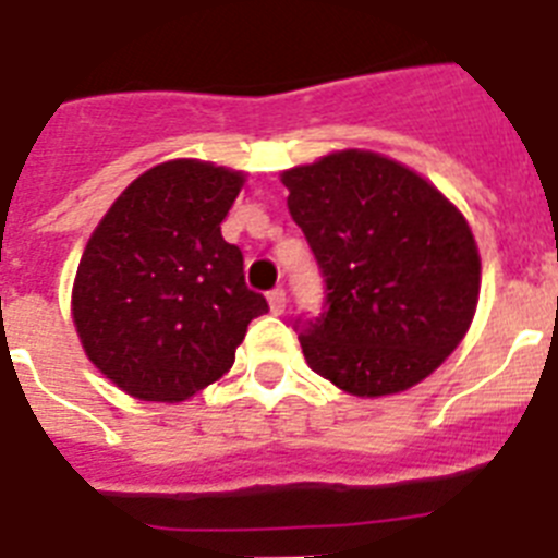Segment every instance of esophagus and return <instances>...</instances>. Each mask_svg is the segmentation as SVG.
I'll return each instance as SVG.
<instances>
[{
  "label": "esophagus",
  "instance_id": "obj_1",
  "mask_svg": "<svg viewBox=\"0 0 558 558\" xmlns=\"http://www.w3.org/2000/svg\"><path fill=\"white\" fill-rule=\"evenodd\" d=\"M268 302H270V313L279 316V313H284V305H288V293H284L282 288H274L268 293Z\"/></svg>",
  "mask_w": 558,
  "mask_h": 558
}]
</instances>
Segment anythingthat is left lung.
<instances>
[{"instance_id":"1","label":"left lung","mask_w":558,"mask_h":558,"mask_svg":"<svg viewBox=\"0 0 558 558\" xmlns=\"http://www.w3.org/2000/svg\"><path fill=\"white\" fill-rule=\"evenodd\" d=\"M282 182L325 279L319 316L293 322L307 365L356 396L430 376L476 313L478 251L464 216L413 170L367 150L284 170Z\"/></svg>"}]
</instances>
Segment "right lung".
Here are the masks:
<instances>
[{
  "label": "right lung",
  "instance_id": "add662e5",
  "mask_svg": "<svg viewBox=\"0 0 558 558\" xmlns=\"http://www.w3.org/2000/svg\"><path fill=\"white\" fill-rule=\"evenodd\" d=\"M242 173L177 159L124 187L82 253L73 322L110 381L145 402H185L236 359L268 299L222 239Z\"/></svg>",
  "mask_w": 558,
  "mask_h": 558
}]
</instances>
